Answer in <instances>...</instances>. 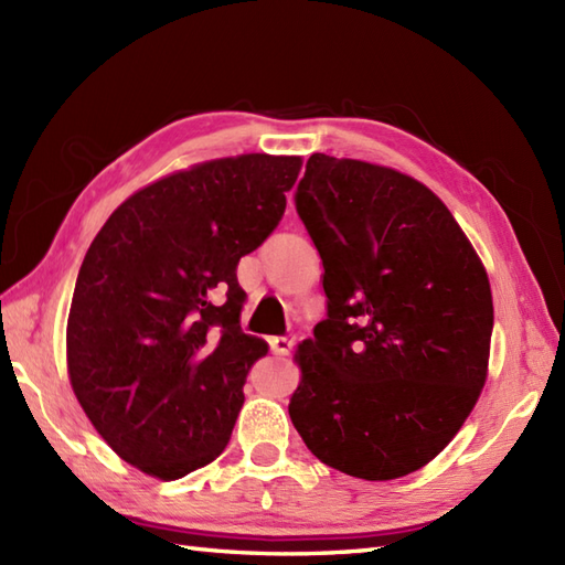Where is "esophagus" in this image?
Returning <instances> with one entry per match:
<instances>
[{"label": "esophagus", "mask_w": 565, "mask_h": 565, "mask_svg": "<svg viewBox=\"0 0 565 565\" xmlns=\"http://www.w3.org/2000/svg\"><path fill=\"white\" fill-rule=\"evenodd\" d=\"M269 344H271V352H274V354L286 356V354L291 352L294 340H291V338H271V340H269Z\"/></svg>", "instance_id": "obj_1"}]
</instances>
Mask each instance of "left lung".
<instances>
[{"label": "left lung", "instance_id": "left-lung-1", "mask_svg": "<svg viewBox=\"0 0 565 565\" xmlns=\"http://www.w3.org/2000/svg\"><path fill=\"white\" fill-rule=\"evenodd\" d=\"M296 211L322 259L328 318L294 354L291 423L364 481L427 466L488 379L493 294L444 201L393 167L310 154Z\"/></svg>", "mask_w": 565, "mask_h": 565}]
</instances>
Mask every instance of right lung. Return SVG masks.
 <instances>
[{
  "mask_svg": "<svg viewBox=\"0 0 565 565\" xmlns=\"http://www.w3.org/2000/svg\"><path fill=\"white\" fill-rule=\"evenodd\" d=\"M298 154L247 152L138 189L94 237L67 316V376L102 439L160 481L231 441L269 344L239 328L237 262L279 225Z\"/></svg>",
  "mask_w": 565,
  "mask_h": 565,
  "instance_id": "obj_1",
  "label": "right lung"
}]
</instances>
